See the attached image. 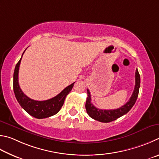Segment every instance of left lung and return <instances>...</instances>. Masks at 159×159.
Segmentation results:
<instances>
[{"instance_id":"8db88e82","label":"left lung","mask_w":159,"mask_h":159,"mask_svg":"<svg viewBox=\"0 0 159 159\" xmlns=\"http://www.w3.org/2000/svg\"><path fill=\"white\" fill-rule=\"evenodd\" d=\"M140 87V76L139 74L138 69L135 71V85L131 97L129 101L123 106L115 110H101L96 108L91 103V93L89 89H87V98L86 101L85 107L87 110V112L90 116L95 120H97L103 123H108V122L116 120V119L121 117V116L126 115L133 107L135 103L136 100L138 98L139 93V89Z\"/></svg>"}]
</instances>
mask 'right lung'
<instances>
[{
    "label": "right lung",
    "mask_w": 159,
    "mask_h": 159,
    "mask_svg": "<svg viewBox=\"0 0 159 159\" xmlns=\"http://www.w3.org/2000/svg\"><path fill=\"white\" fill-rule=\"evenodd\" d=\"M21 58L16 63L13 76L14 93H15V97L19 105L30 115L37 119H44L56 115L59 112L61 107L63 106L66 97L72 90L75 82L64 89L60 93H58L57 96L51 99L43 101H38L30 98L25 95L19 84L18 75Z\"/></svg>",
    "instance_id": "add662e5"
}]
</instances>
